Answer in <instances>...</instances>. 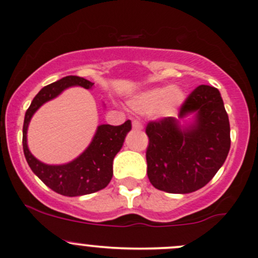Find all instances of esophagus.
I'll list each match as a JSON object with an SVG mask.
<instances>
[{
	"label": "esophagus",
	"mask_w": 258,
	"mask_h": 258,
	"mask_svg": "<svg viewBox=\"0 0 258 258\" xmlns=\"http://www.w3.org/2000/svg\"><path fill=\"white\" fill-rule=\"evenodd\" d=\"M132 127H134L135 130H142V123L138 120H134L132 121Z\"/></svg>",
	"instance_id": "obj_1"
}]
</instances>
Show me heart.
Listing matches in <instances>:
<instances>
[{"label":"heart","instance_id":"b5f03b06","mask_svg":"<svg viewBox=\"0 0 258 258\" xmlns=\"http://www.w3.org/2000/svg\"><path fill=\"white\" fill-rule=\"evenodd\" d=\"M184 95L180 89L159 86L140 94L132 101V108L140 113H156L162 117L170 116L181 104Z\"/></svg>","mask_w":258,"mask_h":258}]
</instances>
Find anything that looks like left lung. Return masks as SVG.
Masks as SVG:
<instances>
[{"mask_svg": "<svg viewBox=\"0 0 258 258\" xmlns=\"http://www.w3.org/2000/svg\"><path fill=\"white\" fill-rule=\"evenodd\" d=\"M190 112H197V123L185 131L174 117L150 121L146 126L147 175L159 190L186 194L203 188L229 153V116L218 89L195 88L179 108V117Z\"/></svg>", "mask_w": 258, "mask_h": 258, "instance_id": "8db88e82", "label": "left lung"}]
</instances>
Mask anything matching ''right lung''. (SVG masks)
I'll return each instance as SVG.
<instances>
[{
	"label": "right lung",
	"instance_id": "obj_1",
	"mask_svg": "<svg viewBox=\"0 0 258 258\" xmlns=\"http://www.w3.org/2000/svg\"><path fill=\"white\" fill-rule=\"evenodd\" d=\"M79 85L85 89L93 88L94 83L80 77L69 75L63 79L44 86L36 95L27 110L23 123V152L31 169L43 183L55 193L65 197H79L91 194L107 186L112 178V162L123 145L127 132L131 130V121L120 126L101 124L86 151L73 162L63 165H48L34 158L27 146V128L36 111L44 102L58 96L64 89Z\"/></svg>",
	"mask_w": 258,
	"mask_h": 258
}]
</instances>
